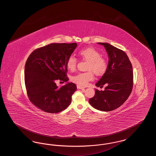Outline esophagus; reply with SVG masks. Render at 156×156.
<instances>
[{
    "instance_id": "1",
    "label": "esophagus",
    "mask_w": 156,
    "mask_h": 156,
    "mask_svg": "<svg viewBox=\"0 0 156 156\" xmlns=\"http://www.w3.org/2000/svg\"><path fill=\"white\" fill-rule=\"evenodd\" d=\"M77 88L79 89H84V87H81V86H80V85H77Z\"/></svg>"
}]
</instances>
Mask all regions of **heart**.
I'll use <instances>...</instances> for the list:
<instances>
[{
	"instance_id": "obj_1",
	"label": "heart",
	"mask_w": 156,
	"mask_h": 156,
	"mask_svg": "<svg viewBox=\"0 0 156 156\" xmlns=\"http://www.w3.org/2000/svg\"><path fill=\"white\" fill-rule=\"evenodd\" d=\"M79 54L83 59L88 61L87 69L90 70L74 75L71 77V81L78 85L85 86L88 84V82L94 79V74L91 71L97 75L103 74L106 69L107 63L106 60L101 57L100 53L93 48L81 50L79 51ZM76 62L74 56L70 55L67 60L68 69L73 71L76 68Z\"/></svg>"
}]
</instances>
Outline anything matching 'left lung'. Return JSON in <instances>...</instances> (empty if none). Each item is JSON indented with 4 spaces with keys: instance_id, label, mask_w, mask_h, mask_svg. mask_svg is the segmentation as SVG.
Instances as JSON below:
<instances>
[{
    "instance_id": "left-lung-1",
    "label": "left lung",
    "mask_w": 156,
    "mask_h": 156,
    "mask_svg": "<svg viewBox=\"0 0 156 156\" xmlns=\"http://www.w3.org/2000/svg\"><path fill=\"white\" fill-rule=\"evenodd\" d=\"M104 46L109 61L105 73L95 85H107L105 90L95 89L94 97L89 99L90 105L99 111H111L120 107L130 95L133 82L132 64L127 54L107 43H98Z\"/></svg>"
}]
</instances>
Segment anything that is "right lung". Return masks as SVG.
Masks as SVG:
<instances>
[{
  "mask_svg": "<svg viewBox=\"0 0 156 156\" xmlns=\"http://www.w3.org/2000/svg\"><path fill=\"white\" fill-rule=\"evenodd\" d=\"M77 44L52 43L35 50L24 67V81L30 101L43 111L55 113L64 111L71 102L76 85L68 82L67 60ZM57 80L67 83L58 87Z\"/></svg>",
  "mask_w": 156,
  "mask_h": 156,
  "instance_id": "right-lung-1",
  "label": "right lung"
}]
</instances>
